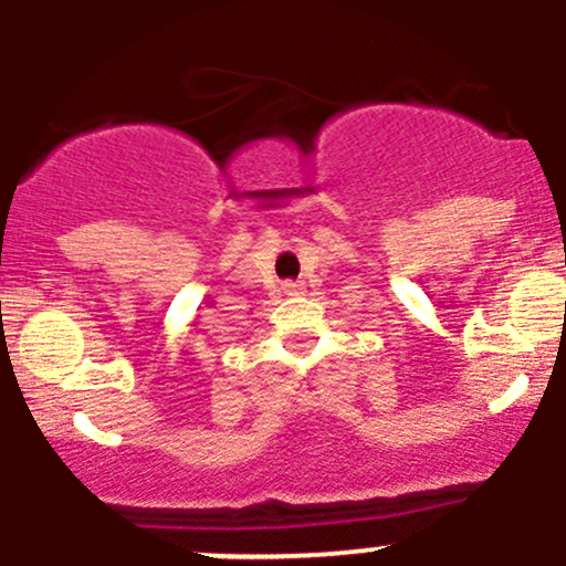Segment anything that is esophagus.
<instances>
[{
  "instance_id": "1",
  "label": "esophagus",
  "mask_w": 566,
  "mask_h": 566,
  "mask_svg": "<svg viewBox=\"0 0 566 566\" xmlns=\"http://www.w3.org/2000/svg\"><path fill=\"white\" fill-rule=\"evenodd\" d=\"M285 291H289V294H302V285L300 283H285Z\"/></svg>"
}]
</instances>
